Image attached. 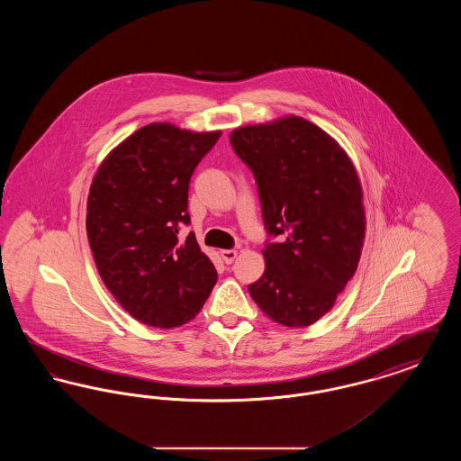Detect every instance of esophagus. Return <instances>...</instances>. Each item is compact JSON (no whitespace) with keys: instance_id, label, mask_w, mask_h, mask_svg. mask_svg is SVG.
I'll return each instance as SVG.
<instances>
[{"instance_id":"34e87169","label":"esophagus","mask_w":461,"mask_h":461,"mask_svg":"<svg viewBox=\"0 0 461 461\" xmlns=\"http://www.w3.org/2000/svg\"><path fill=\"white\" fill-rule=\"evenodd\" d=\"M221 258H222V261L226 264H231L235 261V258H237V250H233V249H226V250H221L220 252Z\"/></svg>"}]
</instances>
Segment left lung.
I'll use <instances>...</instances> for the list:
<instances>
[{
	"label": "left lung",
	"instance_id": "8db88e82",
	"mask_svg": "<svg viewBox=\"0 0 461 461\" xmlns=\"http://www.w3.org/2000/svg\"><path fill=\"white\" fill-rule=\"evenodd\" d=\"M254 173L269 237L263 276L249 292L273 321H318L356 273L365 240L363 190L340 145L303 117L243 126L230 134Z\"/></svg>",
	"mask_w": 461,
	"mask_h": 461
}]
</instances>
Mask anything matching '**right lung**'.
I'll return each mask as SVG.
<instances>
[{
	"mask_svg": "<svg viewBox=\"0 0 461 461\" xmlns=\"http://www.w3.org/2000/svg\"><path fill=\"white\" fill-rule=\"evenodd\" d=\"M221 131L154 122L132 132L100 164L89 188L86 231L98 273L134 320L173 329L195 318L218 273L190 224L188 188Z\"/></svg>",
	"mask_w": 461,
	"mask_h": 461,
	"instance_id": "obj_1",
	"label": "right lung"
}]
</instances>
